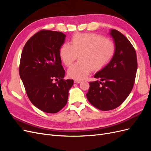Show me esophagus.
<instances>
[{
	"mask_svg": "<svg viewBox=\"0 0 151 151\" xmlns=\"http://www.w3.org/2000/svg\"><path fill=\"white\" fill-rule=\"evenodd\" d=\"M74 83L76 84H79L80 83H81V80H79V79H75L74 80Z\"/></svg>",
	"mask_w": 151,
	"mask_h": 151,
	"instance_id": "1",
	"label": "esophagus"
}]
</instances>
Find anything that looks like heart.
Segmentation results:
<instances>
[{"label":"heart","instance_id":"obj_1","mask_svg":"<svg viewBox=\"0 0 151 151\" xmlns=\"http://www.w3.org/2000/svg\"><path fill=\"white\" fill-rule=\"evenodd\" d=\"M114 52L111 40L94 33H79L73 36L71 45L64 43L60 48V56L66 66H70L79 57L81 61L72 65L68 75L72 79H83L91 72L103 67L110 60Z\"/></svg>","mask_w":151,"mask_h":151}]
</instances>
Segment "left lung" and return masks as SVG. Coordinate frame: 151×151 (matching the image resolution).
<instances>
[{
    "label": "left lung",
    "mask_w": 151,
    "mask_h": 151,
    "mask_svg": "<svg viewBox=\"0 0 151 151\" xmlns=\"http://www.w3.org/2000/svg\"><path fill=\"white\" fill-rule=\"evenodd\" d=\"M109 35L115 45V52L110 62L96 73L99 81L90 82L86 94L89 103L102 111L119 106L129 96L135 79L137 60L135 50L125 36L116 29Z\"/></svg>",
    "instance_id": "1"
}]
</instances>
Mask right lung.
<instances>
[{"instance_id":"1","label":"right lung","mask_w":151,"mask_h":151,"mask_svg":"<svg viewBox=\"0 0 151 151\" xmlns=\"http://www.w3.org/2000/svg\"><path fill=\"white\" fill-rule=\"evenodd\" d=\"M65 37L62 32L42 30L29 39L21 53L19 72L27 95L34 106L46 113H57L65 106L74 84L63 79L59 52Z\"/></svg>"}]
</instances>
